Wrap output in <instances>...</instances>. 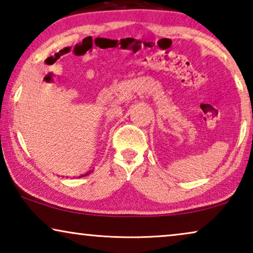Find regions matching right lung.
Masks as SVG:
<instances>
[{
	"mask_svg": "<svg viewBox=\"0 0 253 253\" xmlns=\"http://www.w3.org/2000/svg\"><path fill=\"white\" fill-rule=\"evenodd\" d=\"M85 175H87V174H85ZM85 175H83V176H85Z\"/></svg>",
	"mask_w": 253,
	"mask_h": 253,
	"instance_id": "right-lung-1",
	"label": "right lung"
}]
</instances>
